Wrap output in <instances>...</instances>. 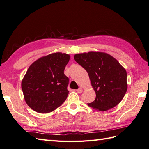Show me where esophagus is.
<instances>
[{"instance_id": "obj_1", "label": "esophagus", "mask_w": 149, "mask_h": 149, "mask_svg": "<svg viewBox=\"0 0 149 149\" xmlns=\"http://www.w3.org/2000/svg\"><path fill=\"white\" fill-rule=\"evenodd\" d=\"M77 93H81L82 92V91H83V90H82V89L81 88V87H80V88H79L77 90Z\"/></svg>"}]
</instances>
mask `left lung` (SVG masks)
<instances>
[{
	"instance_id": "left-lung-1",
	"label": "left lung",
	"mask_w": 149,
	"mask_h": 149,
	"mask_svg": "<svg viewBox=\"0 0 149 149\" xmlns=\"http://www.w3.org/2000/svg\"><path fill=\"white\" fill-rule=\"evenodd\" d=\"M74 59L88 73L96 92V99L88 106L104 111L120 103L127 91V74L117 60L100 52L75 54Z\"/></svg>"
}]
</instances>
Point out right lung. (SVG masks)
<instances>
[{
    "label": "right lung",
    "instance_id": "1",
    "mask_svg": "<svg viewBox=\"0 0 149 149\" xmlns=\"http://www.w3.org/2000/svg\"><path fill=\"white\" fill-rule=\"evenodd\" d=\"M70 55L56 52L34 62L21 82L25 101L36 112L47 113L62 105L67 97L68 78L64 74Z\"/></svg>",
    "mask_w": 149,
    "mask_h": 149
}]
</instances>
